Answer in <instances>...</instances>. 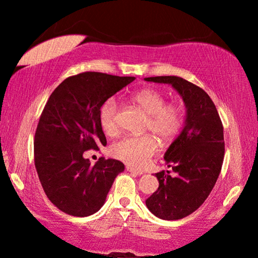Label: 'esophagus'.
Here are the masks:
<instances>
[{"label": "esophagus", "mask_w": 258, "mask_h": 258, "mask_svg": "<svg viewBox=\"0 0 258 258\" xmlns=\"http://www.w3.org/2000/svg\"><path fill=\"white\" fill-rule=\"evenodd\" d=\"M125 169H126V171L132 172V174H134V175H137V176H140V175H142V174H143V171L139 170V169H135V168H133L132 165H126Z\"/></svg>", "instance_id": "1"}]
</instances>
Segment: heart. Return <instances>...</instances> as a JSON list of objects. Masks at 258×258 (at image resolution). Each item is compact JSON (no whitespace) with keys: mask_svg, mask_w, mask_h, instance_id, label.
I'll use <instances>...</instances> for the list:
<instances>
[{"mask_svg":"<svg viewBox=\"0 0 258 258\" xmlns=\"http://www.w3.org/2000/svg\"><path fill=\"white\" fill-rule=\"evenodd\" d=\"M133 101L139 104L148 116L147 129L153 132L163 142L171 141L182 126V112L177 105L165 104L160 91L143 89L133 95ZM118 104L115 97L108 98L100 110V123L107 135L117 132ZM157 141L151 135L140 137L125 136L110 148L112 156L134 167H142L156 153Z\"/></svg>","mask_w":258,"mask_h":258,"instance_id":"b5f03b06","label":"heart"}]
</instances>
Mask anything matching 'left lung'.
<instances>
[{
  "label": "left lung",
  "instance_id": "left-lung-1",
  "mask_svg": "<svg viewBox=\"0 0 258 258\" xmlns=\"http://www.w3.org/2000/svg\"><path fill=\"white\" fill-rule=\"evenodd\" d=\"M147 82L170 84L185 105L182 132L164 154L169 171L155 174L158 189L146 201L147 208L162 220L186 217L202 206L215 186L224 158L223 125L206 91L177 76H156Z\"/></svg>",
  "mask_w": 258,
  "mask_h": 258
}]
</instances>
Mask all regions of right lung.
I'll list each match as a JSON object with an SVG mask.
<instances>
[{
	"label": "right lung",
	"mask_w": 258,
	"mask_h": 258,
	"mask_svg": "<svg viewBox=\"0 0 258 258\" xmlns=\"http://www.w3.org/2000/svg\"><path fill=\"white\" fill-rule=\"evenodd\" d=\"M134 80L82 73L66 79L49 97L35 133V167L45 195L63 213L76 217L97 213L116 176L124 171L117 160L101 157L91 165L83 154L107 144L102 104Z\"/></svg>",
	"instance_id": "1"
}]
</instances>
